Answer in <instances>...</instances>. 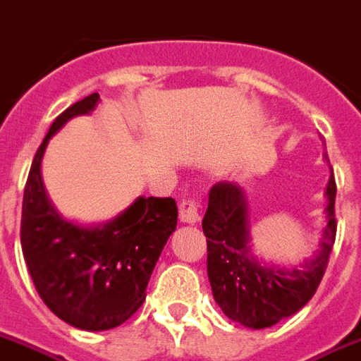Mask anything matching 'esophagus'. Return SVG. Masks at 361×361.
I'll return each instance as SVG.
<instances>
[{"mask_svg": "<svg viewBox=\"0 0 361 361\" xmlns=\"http://www.w3.org/2000/svg\"><path fill=\"white\" fill-rule=\"evenodd\" d=\"M200 200L192 196V198H185L180 204V221L187 222V224H196L200 221Z\"/></svg>", "mask_w": 361, "mask_h": 361, "instance_id": "1", "label": "esophagus"}]
</instances>
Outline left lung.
Masks as SVG:
<instances>
[{"label": "left lung", "instance_id": "8db88e82", "mask_svg": "<svg viewBox=\"0 0 361 361\" xmlns=\"http://www.w3.org/2000/svg\"><path fill=\"white\" fill-rule=\"evenodd\" d=\"M336 190L332 171L326 185L328 221L317 256L297 269H274L257 263L250 254L245 190L230 181L211 187L202 221L207 276L216 304L231 321L254 330L269 328L291 317L315 295L336 241Z\"/></svg>", "mask_w": 361, "mask_h": 361}]
</instances>
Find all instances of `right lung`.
Listing matches in <instances>:
<instances>
[{"label":"right lung","instance_id":"add662e5","mask_svg":"<svg viewBox=\"0 0 361 361\" xmlns=\"http://www.w3.org/2000/svg\"><path fill=\"white\" fill-rule=\"evenodd\" d=\"M98 99L92 92L55 118L31 163L20 224L23 257L44 304L89 332L120 326L142 306L152 271L178 224L174 198L140 196L96 228L64 221L51 206L40 178L48 140L70 118L90 113Z\"/></svg>","mask_w":361,"mask_h":361}]
</instances>
